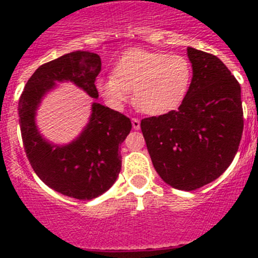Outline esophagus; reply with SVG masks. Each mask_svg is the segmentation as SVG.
<instances>
[{
  "instance_id": "esophagus-1",
  "label": "esophagus",
  "mask_w": 258,
  "mask_h": 258,
  "mask_svg": "<svg viewBox=\"0 0 258 258\" xmlns=\"http://www.w3.org/2000/svg\"><path fill=\"white\" fill-rule=\"evenodd\" d=\"M140 119L139 118H132V127L134 130H140Z\"/></svg>"
}]
</instances>
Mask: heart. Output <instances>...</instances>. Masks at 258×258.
I'll return each instance as SVG.
<instances>
[{"instance_id":"obj_1","label":"heart","mask_w":258,"mask_h":258,"mask_svg":"<svg viewBox=\"0 0 258 258\" xmlns=\"http://www.w3.org/2000/svg\"><path fill=\"white\" fill-rule=\"evenodd\" d=\"M192 81V64L182 54L130 49L113 67V77L96 80V90L108 106L119 110L134 91L135 105L147 114L178 107Z\"/></svg>"}]
</instances>
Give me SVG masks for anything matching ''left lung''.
<instances>
[{
  "mask_svg": "<svg viewBox=\"0 0 258 258\" xmlns=\"http://www.w3.org/2000/svg\"><path fill=\"white\" fill-rule=\"evenodd\" d=\"M191 86L178 110L141 121L160 177L194 191L220 177L237 153L243 131L241 86L218 57L188 47Z\"/></svg>",
  "mask_w": 258,
  "mask_h": 258,
  "instance_id": "8db88e82",
  "label": "left lung"
}]
</instances>
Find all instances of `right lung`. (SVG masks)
Here are the masks:
<instances>
[{
  "mask_svg": "<svg viewBox=\"0 0 258 258\" xmlns=\"http://www.w3.org/2000/svg\"><path fill=\"white\" fill-rule=\"evenodd\" d=\"M97 53L75 51L42 64L30 77L18 102L21 135L33 171L54 191L77 200L105 194L121 171L119 145L132 128L124 114L92 103L90 122L69 145L49 144L36 126V111L56 82L70 81L92 98L98 97L96 77L101 72Z\"/></svg>",
  "mask_w": 258,
  "mask_h": 258,
  "instance_id": "right-lung-1",
  "label": "right lung"
}]
</instances>
